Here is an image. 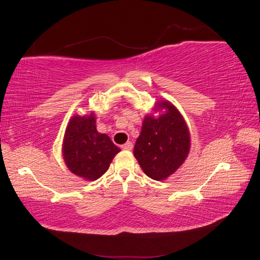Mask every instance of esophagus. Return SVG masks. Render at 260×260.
<instances>
[{
    "label": "esophagus",
    "mask_w": 260,
    "mask_h": 260,
    "mask_svg": "<svg viewBox=\"0 0 260 260\" xmlns=\"http://www.w3.org/2000/svg\"><path fill=\"white\" fill-rule=\"evenodd\" d=\"M121 148L124 149V150H132V149H133V143L132 142H127V143H125V144H122L121 146Z\"/></svg>",
    "instance_id": "34e87169"
}]
</instances>
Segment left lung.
Listing matches in <instances>:
<instances>
[{
	"mask_svg": "<svg viewBox=\"0 0 260 260\" xmlns=\"http://www.w3.org/2000/svg\"><path fill=\"white\" fill-rule=\"evenodd\" d=\"M158 117L144 118L136 140L134 156L149 178L165 180L183 164L190 148V135L181 113L172 103L160 101L155 105Z\"/></svg>",
	"mask_w": 260,
	"mask_h": 260,
	"instance_id": "1",
	"label": "left lung"
}]
</instances>
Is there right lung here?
<instances>
[{
    "label": "right lung",
    "instance_id": "obj_1",
    "mask_svg": "<svg viewBox=\"0 0 260 260\" xmlns=\"http://www.w3.org/2000/svg\"><path fill=\"white\" fill-rule=\"evenodd\" d=\"M119 151L107 134L96 129L94 113L71 118L64 135L63 157L73 174L94 181L107 172Z\"/></svg>",
    "mask_w": 260,
    "mask_h": 260
}]
</instances>
